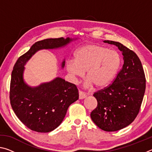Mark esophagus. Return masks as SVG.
Here are the masks:
<instances>
[{"mask_svg":"<svg viewBox=\"0 0 152 152\" xmlns=\"http://www.w3.org/2000/svg\"><path fill=\"white\" fill-rule=\"evenodd\" d=\"M86 97V94L84 93L83 92L79 91V99H84Z\"/></svg>","mask_w":152,"mask_h":152,"instance_id":"34e87169","label":"esophagus"}]
</instances>
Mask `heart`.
I'll return each mask as SVG.
<instances>
[{
    "label": "heart",
    "instance_id": "b5f03b06",
    "mask_svg": "<svg viewBox=\"0 0 152 152\" xmlns=\"http://www.w3.org/2000/svg\"><path fill=\"white\" fill-rule=\"evenodd\" d=\"M74 57V60L66 62V70L74 80L82 78L86 71L87 78L84 84L86 88L93 84L96 88L107 86L116 75L121 61L117 51L96 44L80 48Z\"/></svg>",
    "mask_w": 152,
    "mask_h": 152
}]
</instances>
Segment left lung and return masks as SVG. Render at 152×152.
Masks as SVG:
<instances>
[{
	"mask_svg": "<svg viewBox=\"0 0 152 152\" xmlns=\"http://www.w3.org/2000/svg\"><path fill=\"white\" fill-rule=\"evenodd\" d=\"M103 42L117 46L122 52L124 63L113 83L93 94L98 104L91 117L102 130L116 132L130 125L137 117L145 91V78L134 51L119 42Z\"/></svg>",
	"mask_w": 152,
	"mask_h": 152,
	"instance_id": "left-lung-1",
	"label": "left lung"
}]
</instances>
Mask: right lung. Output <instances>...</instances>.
Segmentation results:
<instances>
[{"label":"right lung","mask_w":152,"mask_h":152,"mask_svg":"<svg viewBox=\"0 0 152 152\" xmlns=\"http://www.w3.org/2000/svg\"><path fill=\"white\" fill-rule=\"evenodd\" d=\"M76 39L60 37L39 41L15 63L11 74L10 101L15 115L30 129L39 133L54 130L79 95L75 84L60 77L37 86L28 85L23 77L25 64L38 51L64 48ZM64 66L65 59L61 62V69Z\"/></svg>","instance_id":"1"}]
</instances>
